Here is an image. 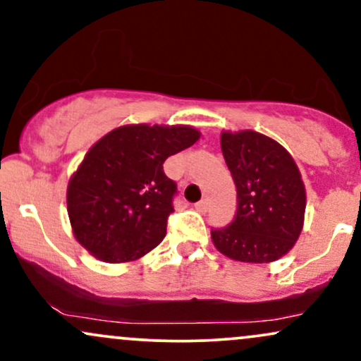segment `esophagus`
<instances>
[{
	"mask_svg": "<svg viewBox=\"0 0 361 361\" xmlns=\"http://www.w3.org/2000/svg\"><path fill=\"white\" fill-rule=\"evenodd\" d=\"M195 209H197L198 212H207V210H209V200L204 198V200L197 202V204H195Z\"/></svg>",
	"mask_w": 361,
	"mask_h": 361,
	"instance_id": "esophagus-1",
	"label": "esophagus"
}]
</instances>
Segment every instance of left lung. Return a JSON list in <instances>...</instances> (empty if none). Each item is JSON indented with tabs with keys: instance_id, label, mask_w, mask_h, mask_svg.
<instances>
[{
	"instance_id": "left-lung-1",
	"label": "left lung",
	"mask_w": 361,
	"mask_h": 361,
	"mask_svg": "<svg viewBox=\"0 0 361 361\" xmlns=\"http://www.w3.org/2000/svg\"><path fill=\"white\" fill-rule=\"evenodd\" d=\"M224 159L238 190L234 221L212 229V241L227 258L270 263L292 250L305 214V186L295 161L259 132H222Z\"/></svg>"
}]
</instances>
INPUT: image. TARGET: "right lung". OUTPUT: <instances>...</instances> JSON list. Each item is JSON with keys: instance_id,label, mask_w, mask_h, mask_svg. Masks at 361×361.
<instances>
[{"instance_id": "1", "label": "right lung", "mask_w": 361, "mask_h": 361, "mask_svg": "<svg viewBox=\"0 0 361 361\" xmlns=\"http://www.w3.org/2000/svg\"><path fill=\"white\" fill-rule=\"evenodd\" d=\"M188 126H123L86 152L68 185V214L81 246L105 263L144 256L164 239L176 183L169 156L193 146Z\"/></svg>"}]
</instances>
